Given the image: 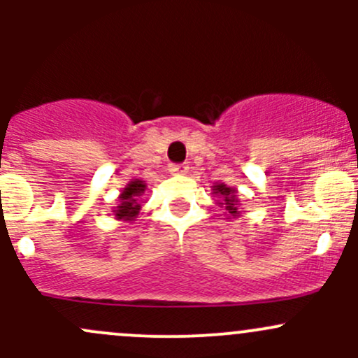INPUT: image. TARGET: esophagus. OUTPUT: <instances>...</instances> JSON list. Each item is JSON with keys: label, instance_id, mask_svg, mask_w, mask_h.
<instances>
[{"label": "esophagus", "instance_id": "34e87169", "mask_svg": "<svg viewBox=\"0 0 358 358\" xmlns=\"http://www.w3.org/2000/svg\"><path fill=\"white\" fill-rule=\"evenodd\" d=\"M168 171L171 173V175H185V173L189 171V166L187 164H169Z\"/></svg>", "mask_w": 358, "mask_h": 358}]
</instances>
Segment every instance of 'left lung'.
<instances>
[{
    "label": "left lung",
    "mask_w": 358,
    "mask_h": 358,
    "mask_svg": "<svg viewBox=\"0 0 358 358\" xmlns=\"http://www.w3.org/2000/svg\"><path fill=\"white\" fill-rule=\"evenodd\" d=\"M213 194L218 197V204L222 208H225V213L229 218H236V216L241 215L239 211V199H237V190L232 189V187H227L225 183H216L213 185Z\"/></svg>",
    "instance_id": "8db88e82"
}]
</instances>
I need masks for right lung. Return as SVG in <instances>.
Returning <instances> with one entry per match:
<instances>
[{
  "mask_svg": "<svg viewBox=\"0 0 358 358\" xmlns=\"http://www.w3.org/2000/svg\"><path fill=\"white\" fill-rule=\"evenodd\" d=\"M147 183H143L142 180H133L128 185L122 189V192L119 194V204L114 208V216L115 220H122V222H133L136 218V215L140 213V196L145 192Z\"/></svg>",
  "mask_w": 358,
  "mask_h": 358,
  "instance_id": "add662e5",
  "label": "right lung"
}]
</instances>
